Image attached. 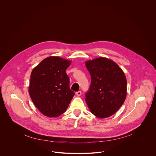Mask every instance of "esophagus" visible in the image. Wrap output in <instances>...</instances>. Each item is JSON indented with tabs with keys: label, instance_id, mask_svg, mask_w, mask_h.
I'll return each instance as SVG.
<instances>
[{
	"label": "esophagus",
	"instance_id": "34e87169",
	"mask_svg": "<svg viewBox=\"0 0 156 156\" xmlns=\"http://www.w3.org/2000/svg\"><path fill=\"white\" fill-rule=\"evenodd\" d=\"M76 95L78 96H80L81 95V91H78V92H76Z\"/></svg>",
	"mask_w": 156,
	"mask_h": 156
}]
</instances>
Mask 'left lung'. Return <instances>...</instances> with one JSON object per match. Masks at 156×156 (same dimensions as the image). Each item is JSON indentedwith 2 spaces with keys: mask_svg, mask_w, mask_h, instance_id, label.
<instances>
[{
  "mask_svg": "<svg viewBox=\"0 0 156 156\" xmlns=\"http://www.w3.org/2000/svg\"><path fill=\"white\" fill-rule=\"evenodd\" d=\"M91 83L85 101L93 114L104 119L114 115L126 97V78L112 60L99 57L85 62Z\"/></svg>",
  "mask_w": 156,
  "mask_h": 156,
  "instance_id": "8db88e82",
  "label": "left lung"
}]
</instances>
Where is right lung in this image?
<instances>
[{
  "label": "right lung",
  "mask_w": 156,
  "mask_h": 156,
  "mask_svg": "<svg viewBox=\"0 0 156 156\" xmlns=\"http://www.w3.org/2000/svg\"><path fill=\"white\" fill-rule=\"evenodd\" d=\"M70 64V60L51 56L44 59L33 70L29 94L43 115L57 117L68 108L75 95L65 72Z\"/></svg>",
  "instance_id": "add662e5"
}]
</instances>
